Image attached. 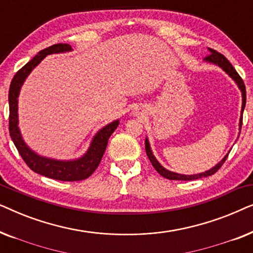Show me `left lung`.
Masks as SVG:
<instances>
[{"label": "left lung", "instance_id": "obj_1", "mask_svg": "<svg viewBox=\"0 0 253 253\" xmlns=\"http://www.w3.org/2000/svg\"><path fill=\"white\" fill-rule=\"evenodd\" d=\"M209 49H210V53L211 54L207 55L205 60L211 62V63L217 64V65H219V67L222 68L223 70L226 71L227 74L229 75L230 77L233 78L235 82L237 83L238 87L241 88L242 96H243V103H242V117H241V120H240V129H242V124H243V110H244V107H245V102H247V91H245V85H244L243 79L241 78V76L237 74V71L235 70V68L233 67V65H231L230 62L228 61L227 58L224 57L222 54L219 53V51L212 49V48H209ZM145 150H146L147 157H148V159H150L151 164L153 165V167L155 168V170H157L161 176H164V177L168 178V179H176V181H192V179H198V178H202V177H207V176H211V175L215 174V172L219 170L221 167H222V165L224 164V161H226L227 158H228V154H227L226 157H224L222 160H221L219 164L215 166V167H213L212 169H210V170H207L205 172H202V174H197V175H181V174H176V172H172V171L167 170V169H165L160 164H159V162L157 161V159L154 158L153 153H152L150 144H148V140L147 139L145 140Z\"/></svg>", "mask_w": 253, "mask_h": 253}]
</instances>
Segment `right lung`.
Listing matches in <instances>:
<instances>
[{"instance_id": "obj_1", "label": "right lung", "mask_w": 253, "mask_h": 253, "mask_svg": "<svg viewBox=\"0 0 253 253\" xmlns=\"http://www.w3.org/2000/svg\"><path fill=\"white\" fill-rule=\"evenodd\" d=\"M69 50H71V46L68 43L53 44V46L40 50L32 60L27 62L22 69H19L16 72L9 88V132L20 157L23 158L25 164L34 172L46 176V177L58 179V181L74 182L82 181V179L89 177L94 172L95 169L98 168L100 161L103 157V153L106 151L109 137L116 130L117 126H119V121H114L113 123L108 124V126L100 130L95 134L91 146H89L88 151L86 152L84 157L75 161H57L39 157L26 146V144L22 139V136H20L18 126H17V124H18V114H17L18 100H17V98H18L20 86L25 81L27 75L47 55L63 53V51Z\"/></svg>"}]
</instances>
